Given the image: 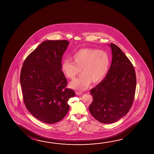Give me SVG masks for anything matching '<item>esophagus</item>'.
I'll return each mask as SVG.
<instances>
[{
  "mask_svg": "<svg viewBox=\"0 0 154 154\" xmlns=\"http://www.w3.org/2000/svg\"><path fill=\"white\" fill-rule=\"evenodd\" d=\"M82 92H79V91H76V94L77 95H81L82 94Z\"/></svg>",
  "mask_w": 154,
  "mask_h": 154,
  "instance_id": "34e87169",
  "label": "esophagus"
}]
</instances>
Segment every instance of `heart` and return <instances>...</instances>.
Segmentation results:
<instances>
[{
  "instance_id": "b5f03b06",
  "label": "heart",
  "mask_w": 154,
  "mask_h": 154,
  "mask_svg": "<svg viewBox=\"0 0 154 154\" xmlns=\"http://www.w3.org/2000/svg\"><path fill=\"white\" fill-rule=\"evenodd\" d=\"M72 61L65 60L62 64L63 74L73 79L81 73L82 75L70 84L72 88L85 90L92 82L98 83L106 77L110 66L108 53L95 48H86L77 51L72 57Z\"/></svg>"
}]
</instances>
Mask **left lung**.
<instances>
[{
	"label": "left lung",
	"mask_w": 154,
	"mask_h": 154,
	"mask_svg": "<svg viewBox=\"0 0 154 154\" xmlns=\"http://www.w3.org/2000/svg\"><path fill=\"white\" fill-rule=\"evenodd\" d=\"M112 61L106 77L90 90L93 97L88 109L93 118L112 124L125 116L133 103L136 74L131 62L121 49L111 43Z\"/></svg>",
	"instance_id": "8db88e82"
}]
</instances>
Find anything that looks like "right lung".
I'll use <instances>...</instances> for the list:
<instances>
[{
	"label": "right lung",
	"instance_id": "1",
	"mask_svg": "<svg viewBox=\"0 0 154 154\" xmlns=\"http://www.w3.org/2000/svg\"><path fill=\"white\" fill-rule=\"evenodd\" d=\"M69 42L45 41L26 57L20 73L26 107L40 121L52 124L61 121L69 109L68 101L75 95L66 88L62 58Z\"/></svg>",
	"mask_w": 154,
	"mask_h": 154
}]
</instances>
